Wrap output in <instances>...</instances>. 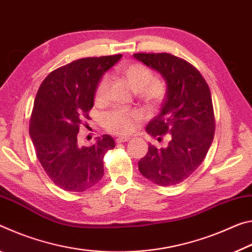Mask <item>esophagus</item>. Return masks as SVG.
<instances>
[{"label":"esophagus","mask_w":252,"mask_h":252,"mask_svg":"<svg viewBox=\"0 0 252 252\" xmlns=\"http://www.w3.org/2000/svg\"><path fill=\"white\" fill-rule=\"evenodd\" d=\"M129 137H126V136H119V137L116 138V142L117 143H124V142H128L129 141Z\"/></svg>","instance_id":"obj_1"}]
</instances>
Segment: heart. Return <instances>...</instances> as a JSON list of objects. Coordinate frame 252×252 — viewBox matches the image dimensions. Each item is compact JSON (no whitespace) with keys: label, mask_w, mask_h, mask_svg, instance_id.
<instances>
[{"label":"heart","mask_w":252,"mask_h":252,"mask_svg":"<svg viewBox=\"0 0 252 252\" xmlns=\"http://www.w3.org/2000/svg\"><path fill=\"white\" fill-rule=\"evenodd\" d=\"M123 76L131 88L137 92L139 99L148 107L154 108L162 102L166 93L165 85L159 80H153V73L145 64L135 63L126 65L123 69ZM108 84L109 77H102L96 92L97 101H102L105 99ZM142 117V111L137 109L116 108L106 115L105 127L114 134L126 135L134 129L136 123Z\"/></svg>","instance_id":"obj_1"}]
</instances>
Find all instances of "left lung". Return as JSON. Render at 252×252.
Returning <instances> with one entry per match:
<instances>
[{
	"instance_id": "8db88e82",
	"label": "left lung",
	"mask_w": 252,
	"mask_h": 252,
	"mask_svg": "<svg viewBox=\"0 0 252 252\" xmlns=\"http://www.w3.org/2000/svg\"><path fill=\"white\" fill-rule=\"evenodd\" d=\"M136 60L158 72L166 84L159 114L146 126L158 141L168 134L167 146L150 144L138 168L147 180L162 187L179 184L192 174L211 146L216 124L210 88L201 73L170 53H135Z\"/></svg>"
}]
</instances>
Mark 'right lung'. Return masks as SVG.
I'll list each match as a JSON object with an SVG mask.
<instances>
[{
	"mask_svg": "<svg viewBox=\"0 0 252 252\" xmlns=\"http://www.w3.org/2000/svg\"><path fill=\"white\" fill-rule=\"evenodd\" d=\"M122 55L82 58L53 70L36 94L30 121V137L36 158L58 187L84 192L104 176V156L115 147L102 135L94 145L78 144L77 135L93 108L99 81Z\"/></svg>",
	"mask_w": 252,
	"mask_h": 252,
	"instance_id": "1",
	"label": "right lung"
}]
</instances>
